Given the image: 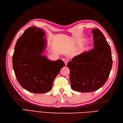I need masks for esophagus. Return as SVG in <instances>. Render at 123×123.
I'll return each instance as SVG.
<instances>
[{"instance_id": "obj_1", "label": "esophagus", "mask_w": 123, "mask_h": 123, "mask_svg": "<svg viewBox=\"0 0 123 123\" xmlns=\"http://www.w3.org/2000/svg\"><path fill=\"white\" fill-rule=\"evenodd\" d=\"M64 62H65V65L66 66L67 65V63H68V59H64Z\"/></svg>"}]
</instances>
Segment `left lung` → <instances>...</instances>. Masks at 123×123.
Instances as JSON below:
<instances>
[{"label":"left lung","instance_id":"left-lung-1","mask_svg":"<svg viewBox=\"0 0 123 123\" xmlns=\"http://www.w3.org/2000/svg\"><path fill=\"white\" fill-rule=\"evenodd\" d=\"M94 48L68 62L70 80L73 90L80 92L98 90L107 80L112 66L109 44L98 29L92 31Z\"/></svg>","mask_w":123,"mask_h":123}]
</instances>
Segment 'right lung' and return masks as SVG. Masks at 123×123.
<instances>
[{
  "mask_svg": "<svg viewBox=\"0 0 123 123\" xmlns=\"http://www.w3.org/2000/svg\"><path fill=\"white\" fill-rule=\"evenodd\" d=\"M45 33L35 26L27 29L18 39L13 55V67L18 83L35 93L50 91L53 81L65 66L61 59L52 62L43 55L47 46Z\"/></svg>",
  "mask_w": 123,
  "mask_h": 123,
  "instance_id": "add662e5",
  "label": "right lung"
}]
</instances>
